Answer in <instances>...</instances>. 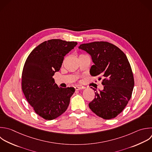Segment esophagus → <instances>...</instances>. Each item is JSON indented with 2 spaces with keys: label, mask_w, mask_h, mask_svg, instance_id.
Segmentation results:
<instances>
[{
  "label": "esophagus",
  "mask_w": 152,
  "mask_h": 152,
  "mask_svg": "<svg viewBox=\"0 0 152 152\" xmlns=\"http://www.w3.org/2000/svg\"><path fill=\"white\" fill-rule=\"evenodd\" d=\"M74 88H75V89L76 90H81V89H83V87H80V86H75V87H74Z\"/></svg>",
  "instance_id": "34e87169"
}]
</instances>
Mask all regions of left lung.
<instances>
[{
	"mask_svg": "<svg viewBox=\"0 0 152 152\" xmlns=\"http://www.w3.org/2000/svg\"><path fill=\"white\" fill-rule=\"evenodd\" d=\"M90 55L94 65L90 73L103 78V90L95 92L88 104L96 115L104 119L117 116L130 100L134 86L132 69L125 54L117 46L106 42H94L80 45Z\"/></svg>",
	"mask_w": 152,
	"mask_h": 152,
	"instance_id": "obj_1",
	"label": "left lung"
}]
</instances>
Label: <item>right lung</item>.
<instances>
[{"label": "right lung", "mask_w": 152, "mask_h": 152, "mask_svg": "<svg viewBox=\"0 0 152 152\" xmlns=\"http://www.w3.org/2000/svg\"><path fill=\"white\" fill-rule=\"evenodd\" d=\"M77 42L61 39L45 41L28 56L22 73V90L36 113L46 120L54 119L67 109L74 87H59L53 78L60 70L64 56Z\"/></svg>", "instance_id": "right-lung-1"}]
</instances>
